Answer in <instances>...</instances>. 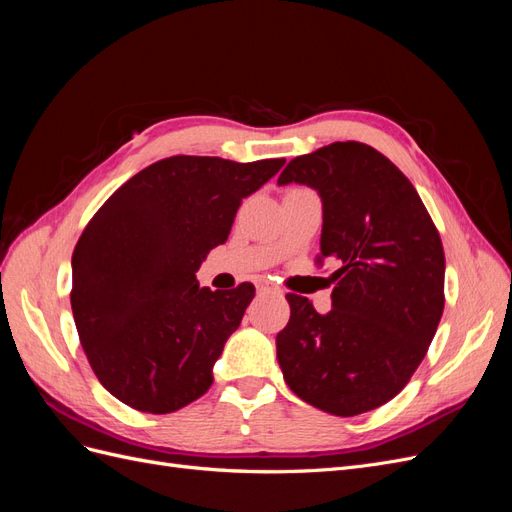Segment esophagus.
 I'll return each mask as SVG.
<instances>
[{"mask_svg":"<svg viewBox=\"0 0 512 512\" xmlns=\"http://www.w3.org/2000/svg\"><path fill=\"white\" fill-rule=\"evenodd\" d=\"M256 288H258V292H280V288H277L275 284H271L269 280H265V277H258Z\"/></svg>","mask_w":512,"mask_h":512,"instance_id":"1","label":"esophagus"}]
</instances>
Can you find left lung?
I'll return each instance as SVG.
<instances>
[{
	"label": "left lung",
	"mask_w": 512,
	"mask_h": 512,
	"mask_svg": "<svg viewBox=\"0 0 512 512\" xmlns=\"http://www.w3.org/2000/svg\"><path fill=\"white\" fill-rule=\"evenodd\" d=\"M322 200L320 256L339 267L333 309L286 294L277 363L290 391L335 416L393 399L421 365L444 309V250L421 196L374 147L348 141L290 160L277 179Z\"/></svg>",
	"instance_id": "obj_1"
}]
</instances>
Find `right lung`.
Returning a JSON list of instances; mask_svg holds the SVG:
<instances>
[{
  "instance_id": "obj_1",
  "label": "right lung",
  "mask_w": 512,
  "mask_h": 512,
  "mask_svg": "<svg viewBox=\"0 0 512 512\" xmlns=\"http://www.w3.org/2000/svg\"><path fill=\"white\" fill-rule=\"evenodd\" d=\"M284 158L173 156L126 181L72 254V314L87 361L123 404L168 414L203 397L254 286L200 288L196 271L226 243L241 200Z\"/></svg>"
}]
</instances>
